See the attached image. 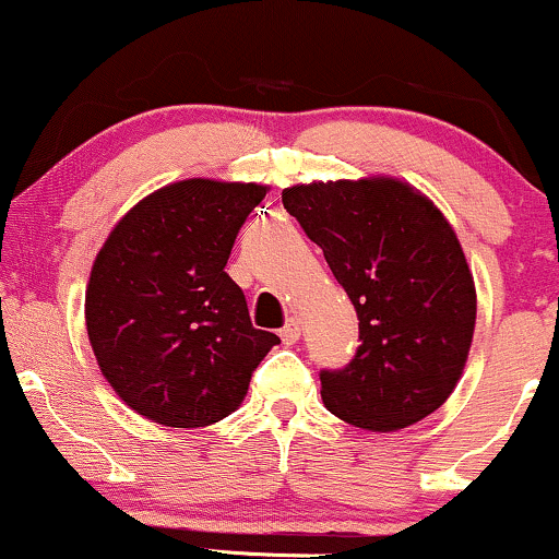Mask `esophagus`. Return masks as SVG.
Returning a JSON list of instances; mask_svg holds the SVG:
<instances>
[{
    "label": "esophagus",
    "instance_id": "34e87169",
    "mask_svg": "<svg viewBox=\"0 0 559 559\" xmlns=\"http://www.w3.org/2000/svg\"><path fill=\"white\" fill-rule=\"evenodd\" d=\"M299 331H302V329H299L297 318H289V321L284 323V329H281L278 334H281V340H284V345H294V342L299 340Z\"/></svg>",
    "mask_w": 559,
    "mask_h": 559
}]
</instances>
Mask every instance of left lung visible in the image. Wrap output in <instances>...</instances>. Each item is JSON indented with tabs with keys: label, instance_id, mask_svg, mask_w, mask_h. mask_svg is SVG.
Instances as JSON below:
<instances>
[{
	"label": "left lung",
	"instance_id": "left-lung-1",
	"mask_svg": "<svg viewBox=\"0 0 559 559\" xmlns=\"http://www.w3.org/2000/svg\"><path fill=\"white\" fill-rule=\"evenodd\" d=\"M284 210L323 249L358 312L345 369L321 371L326 408L347 425L403 429L438 411L475 331V281L432 201L390 177L286 188Z\"/></svg>",
	"mask_w": 559,
	"mask_h": 559
}]
</instances>
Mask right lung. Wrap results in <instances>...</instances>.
I'll use <instances>...</instances> for the list:
<instances>
[{"label":"right lung","instance_id":"add662e5","mask_svg":"<svg viewBox=\"0 0 559 559\" xmlns=\"http://www.w3.org/2000/svg\"><path fill=\"white\" fill-rule=\"evenodd\" d=\"M267 188L182 180L121 217L92 265L84 316L116 395L164 427H206L247 395L278 336L251 326L225 273L238 230Z\"/></svg>","mask_w":559,"mask_h":559}]
</instances>
